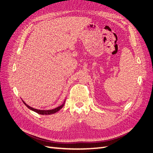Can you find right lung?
<instances>
[{"label": "right lung", "mask_w": 153, "mask_h": 153, "mask_svg": "<svg viewBox=\"0 0 153 153\" xmlns=\"http://www.w3.org/2000/svg\"><path fill=\"white\" fill-rule=\"evenodd\" d=\"M65 101H66V100H64V103L61 105H60L59 106H57V107L55 108H53V109H52V110H39V109H36V108L31 107V106H29L27 103H25V102H24V100H22L23 103L25 104V105L27 106V108H29L30 110L34 111V112L38 113L39 114H41V115H50V114H53L57 112L58 111H59L63 107L64 104H65Z\"/></svg>", "instance_id": "obj_1"}]
</instances>
